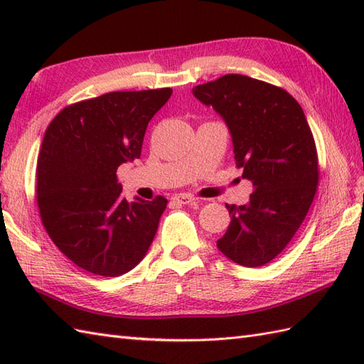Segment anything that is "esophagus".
Returning a JSON list of instances; mask_svg holds the SVG:
<instances>
[{"instance_id": "34e87169", "label": "esophagus", "mask_w": 364, "mask_h": 364, "mask_svg": "<svg viewBox=\"0 0 364 364\" xmlns=\"http://www.w3.org/2000/svg\"><path fill=\"white\" fill-rule=\"evenodd\" d=\"M173 202L180 205H189V203H196V198L188 194H178L173 197Z\"/></svg>"}]
</instances>
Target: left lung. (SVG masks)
I'll use <instances>...</instances> for the list:
<instances>
[{"instance_id":"8db88e82","label":"left lung","mask_w":364,"mask_h":364,"mask_svg":"<svg viewBox=\"0 0 364 364\" xmlns=\"http://www.w3.org/2000/svg\"><path fill=\"white\" fill-rule=\"evenodd\" d=\"M192 94L225 120L236 166L253 184L249 203L227 205L231 220L218 249L241 266H264L291 242L319 183L304 109L284 89L245 75H225Z\"/></svg>"}]
</instances>
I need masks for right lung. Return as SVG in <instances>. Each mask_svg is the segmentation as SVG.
Here are the masks:
<instances>
[{"label":"right lung","instance_id":"obj_1","mask_svg":"<svg viewBox=\"0 0 364 364\" xmlns=\"http://www.w3.org/2000/svg\"><path fill=\"white\" fill-rule=\"evenodd\" d=\"M172 89L109 92L64 107L37 159V205L46 233L76 266L102 277L129 272L149 252L167 206L122 198L117 168L141 156L149 122Z\"/></svg>","mask_w":364,"mask_h":364}]
</instances>
